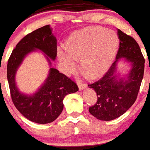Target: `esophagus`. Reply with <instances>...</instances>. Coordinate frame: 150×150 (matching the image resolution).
Returning <instances> with one entry per match:
<instances>
[{
	"mask_svg": "<svg viewBox=\"0 0 150 150\" xmlns=\"http://www.w3.org/2000/svg\"><path fill=\"white\" fill-rule=\"evenodd\" d=\"M77 85H78V87H79V90H83V89H86L87 88V86L86 84H83L82 83L80 79H78L77 80Z\"/></svg>",
	"mask_w": 150,
	"mask_h": 150,
	"instance_id": "obj_1",
	"label": "esophagus"
}]
</instances>
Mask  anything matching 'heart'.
<instances>
[{
    "instance_id": "b5f03b06",
    "label": "heart",
    "mask_w": 150,
    "mask_h": 150,
    "mask_svg": "<svg viewBox=\"0 0 150 150\" xmlns=\"http://www.w3.org/2000/svg\"><path fill=\"white\" fill-rule=\"evenodd\" d=\"M119 47L116 33L102 27H90L73 33L68 38V47L58 49L62 71L70 74L75 70L77 59L90 78H97L105 72L113 62Z\"/></svg>"
}]
</instances>
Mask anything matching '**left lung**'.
Segmentation results:
<instances>
[{
	"instance_id": "8db88e82",
	"label": "left lung",
	"mask_w": 150,
	"mask_h": 150,
	"mask_svg": "<svg viewBox=\"0 0 150 150\" xmlns=\"http://www.w3.org/2000/svg\"><path fill=\"white\" fill-rule=\"evenodd\" d=\"M117 35L120 45L115 61L102 79L88 85L97 94V103L89 112L100 120H115L123 115L135 102L144 77L145 60L139 45L119 29ZM121 61L130 67L126 74L118 71Z\"/></svg>"
}]
</instances>
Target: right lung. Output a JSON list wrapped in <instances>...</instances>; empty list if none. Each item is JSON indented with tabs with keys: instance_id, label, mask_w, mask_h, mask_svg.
I'll list each match as a JSON object with an SVG mask.
<instances>
[{
	"instance_id": "right-lung-1",
	"label": "right lung",
	"mask_w": 150,
	"mask_h": 150,
	"mask_svg": "<svg viewBox=\"0 0 150 150\" xmlns=\"http://www.w3.org/2000/svg\"><path fill=\"white\" fill-rule=\"evenodd\" d=\"M38 50L44 54L50 69L43 84L33 94L27 95L17 88L16 73L25 56ZM56 55V38L50 26L46 25L22 38L8 61L7 79L12 102L22 115L34 123L45 124L54 121L62 112L64 97L79 91L75 82L51 67V61H55Z\"/></svg>"
}]
</instances>
